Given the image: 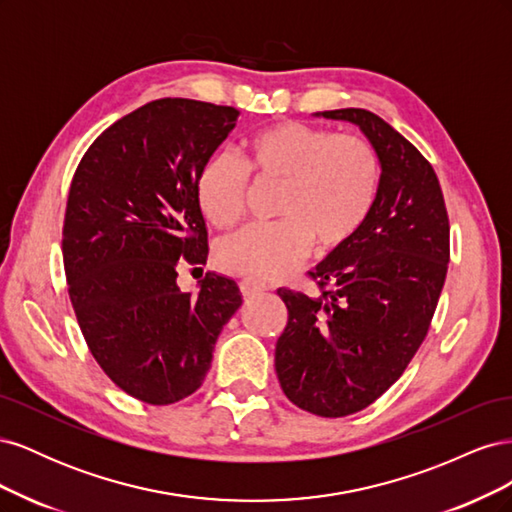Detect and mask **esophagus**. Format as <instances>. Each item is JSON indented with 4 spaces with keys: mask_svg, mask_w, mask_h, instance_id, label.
I'll return each instance as SVG.
<instances>
[{
    "mask_svg": "<svg viewBox=\"0 0 512 512\" xmlns=\"http://www.w3.org/2000/svg\"><path fill=\"white\" fill-rule=\"evenodd\" d=\"M239 288H241L243 297H254V294L262 292L267 286L258 280H252V277H243V280L239 282Z\"/></svg>",
    "mask_w": 512,
    "mask_h": 512,
    "instance_id": "1",
    "label": "esophagus"
}]
</instances>
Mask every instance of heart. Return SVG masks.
<instances>
[{
  "instance_id": "obj_1",
  "label": "heart",
  "mask_w": 512,
  "mask_h": 512,
  "mask_svg": "<svg viewBox=\"0 0 512 512\" xmlns=\"http://www.w3.org/2000/svg\"><path fill=\"white\" fill-rule=\"evenodd\" d=\"M252 175L280 183L271 224H250L222 239V269L271 280L294 269L316 243L320 254L348 245L378 200L382 166L376 147L301 121H280L247 143V168L232 153H215L196 179L200 211L213 226H232L245 209Z\"/></svg>"
}]
</instances>
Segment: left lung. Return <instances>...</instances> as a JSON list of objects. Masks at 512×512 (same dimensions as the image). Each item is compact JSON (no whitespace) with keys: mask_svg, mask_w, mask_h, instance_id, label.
Returning <instances> with one entry per match:
<instances>
[{"mask_svg":"<svg viewBox=\"0 0 512 512\" xmlns=\"http://www.w3.org/2000/svg\"><path fill=\"white\" fill-rule=\"evenodd\" d=\"M356 123L376 147L382 179L369 220L312 271L318 297L280 288L288 307L275 346L282 391L324 418L367 408L399 380L429 331L451 258L436 170L365 108L324 111Z\"/></svg>","mask_w":512,"mask_h":512,"instance_id":"1","label":"left lung"}]
</instances>
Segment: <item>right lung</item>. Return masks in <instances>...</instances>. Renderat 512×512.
I'll return each instance as SVG.
<instances>
[{"label":"right lung","mask_w":512,"mask_h":512,"mask_svg":"<svg viewBox=\"0 0 512 512\" xmlns=\"http://www.w3.org/2000/svg\"><path fill=\"white\" fill-rule=\"evenodd\" d=\"M239 111L153 100L106 128L76 168L64 218L68 294L85 342L121 391L168 406L200 389L224 324L243 299L207 273L181 292L177 265L207 260L200 168Z\"/></svg>","instance_id":"right-lung-1"}]
</instances>
